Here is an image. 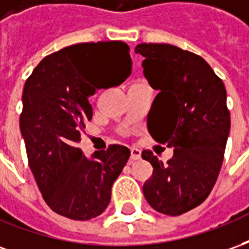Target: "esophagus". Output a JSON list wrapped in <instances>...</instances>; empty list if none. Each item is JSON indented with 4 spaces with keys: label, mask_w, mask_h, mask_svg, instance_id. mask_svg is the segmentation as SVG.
<instances>
[{
    "label": "esophagus",
    "mask_w": 249,
    "mask_h": 249,
    "mask_svg": "<svg viewBox=\"0 0 249 249\" xmlns=\"http://www.w3.org/2000/svg\"><path fill=\"white\" fill-rule=\"evenodd\" d=\"M140 157H141V152L139 151V149H130V159H129V161L130 162H133L136 161V160H140Z\"/></svg>",
    "instance_id": "1"
}]
</instances>
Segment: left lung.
<instances>
[{
  "label": "left lung",
  "mask_w": 249,
  "mask_h": 249,
  "mask_svg": "<svg viewBox=\"0 0 249 249\" xmlns=\"http://www.w3.org/2000/svg\"><path fill=\"white\" fill-rule=\"evenodd\" d=\"M144 76L159 90L148 113L151 136L173 148L162 164L151 151L141 156L153 167L144 185L157 212L178 216L203 203L224 159L231 117L223 81L203 57L169 44H140Z\"/></svg>",
  "instance_id": "1"
}]
</instances>
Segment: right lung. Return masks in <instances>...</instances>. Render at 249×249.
I'll use <instances>...</instances> for the list:
<instances>
[{
	"instance_id": "right-lung-1",
	"label": "right lung",
	"mask_w": 249,
	"mask_h": 249,
	"mask_svg": "<svg viewBox=\"0 0 249 249\" xmlns=\"http://www.w3.org/2000/svg\"><path fill=\"white\" fill-rule=\"evenodd\" d=\"M130 71L125 42H84L46 56L25 82L21 135L42 197L56 213L84 221L108 207L130 151L114 144L87 157L77 142L93 116L88 97L123 84Z\"/></svg>"
}]
</instances>
